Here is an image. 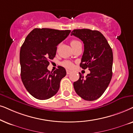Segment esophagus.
Instances as JSON below:
<instances>
[{"instance_id": "1", "label": "esophagus", "mask_w": 133, "mask_h": 133, "mask_svg": "<svg viewBox=\"0 0 133 133\" xmlns=\"http://www.w3.org/2000/svg\"><path fill=\"white\" fill-rule=\"evenodd\" d=\"M66 73H67V74H70L71 73V71H70V70H66Z\"/></svg>"}]
</instances>
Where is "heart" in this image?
Instances as JSON below:
<instances>
[{
    "label": "heart",
    "instance_id": "b5f03b06",
    "mask_svg": "<svg viewBox=\"0 0 133 133\" xmlns=\"http://www.w3.org/2000/svg\"><path fill=\"white\" fill-rule=\"evenodd\" d=\"M79 43H80V42L78 41H77V40H75V39H73L70 41V45H71L72 48ZM62 64H63V66H64L65 68H69V69L72 68V67H73V64H72V62L69 61H64V62H63Z\"/></svg>",
    "mask_w": 133,
    "mask_h": 133
}]
</instances>
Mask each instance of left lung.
<instances>
[{"label": "left lung", "mask_w": 133, "mask_h": 133, "mask_svg": "<svg viewBox=\"0 0 133 133\" xmlns=\"http://www.w3.org/2000/svg\"><path fill=\"white\" fill-rule=\"evenodd\" d=\"M84 43V52L79 65L88 69L90 74L84 78L80 73L74 88L79 97L93 101L102 96L112 76V50L105 37L97 30L75 29L71 32Z\"/></svg>", "instance_id": "8db88e82"}]
</instances>
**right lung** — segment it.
<instances>
[{"instance_id":"right-lung-1","label":"right lung","mask_w":133,"mask_h":133,"mask_svg":"<svg viewBox=\"0 0 133 133\" xmlns=\"http://www.w3.org/2000/svg\"><path fill=\"white\" fill-rule=\"evenodd\" d=\"M70 30L35 28L25 39L20 50L21 76L26 91L38 100H47L58 92L60 81L66 75L63 67L54 72L47 69L49 60L56 55L57 45Z\"/></svg>"}]
</instances>
